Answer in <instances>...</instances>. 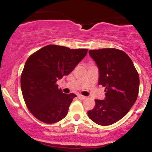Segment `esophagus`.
Listing matches in <instances>:
<instances>
[{
    "mask_svg": "<svg viewBox=\"0 0 152 152\" xmlns=\"http://www.w3.org/2000/svg\"><path fill=\"white\" fill-rule=\"evenodd\" d=\"M78 98L81 99V100H84V99H86V96H84L81 95V94H78Z\"/></svg>",
    "mask_w": 152,
    "mask_h": 152,
    "instance_id": "obj_1",
    "label": "esophagus"
}]
</instances>
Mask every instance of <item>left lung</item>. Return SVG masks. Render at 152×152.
Returning a JSON list of instances; mask_svg holds the SVG:
<instances>
[{"label": "left lung", "mask_w": 152, "mask_h": 152, "mask_svg": "<svg viewBox=\"0 0 152 152\" xmlns=\"http://www.w3.org/2000/svg\"><path fill=\"white\" fill-rule=\"evenodd\" d=\"M99 70V84L105 87V100L95 99V107L88 111L91 120L109 126L121 119L137 101L139 76L132 59L117 48L88 51Z\"/></svg>", "instance_id": "obj_1"}]
</instances>
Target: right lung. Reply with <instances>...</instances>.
<instances>
[{
    "label": "right lung",
    "instance_id": "1",
    "mask_svg": "<svg viewBox=\"0 0 152 152\" xmlns=\"http://www.w3.org/2000/svg\"><path fill=\"white\" fill-rule=\"evenodd\" d=\"M87 52L86 48L48 45L28 57L20 76V87L26 106L37 119L54 124L66 117L76 96L63 93L56 81L70 74Z\"/></svg>",
    "mask_w": 152,
    "mask_h": 152
}]
</instances>
